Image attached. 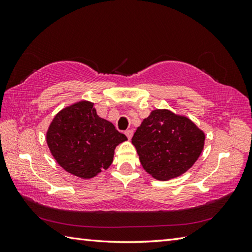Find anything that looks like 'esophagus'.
I'll list each match as a JSON object with an SVG mask.
<instances>
[{
	"label": "esophagus",
	"instance_id": "esophagus-1",
	"mask_svg": "<svg viewBox=\"0 0 252 252\" xmlns=\"http://www.w3.org/2000/svg\"><path fill=\"white\" fill-rule=\"evenodd\" d=\"M126 135L127 136V138H129V140H131L132 136H133V130H126Z\"/></svg>",
	"mask_w": 252,
	"mask_h": 252
}]
</instances>
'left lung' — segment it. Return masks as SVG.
<instances>
[{"label":"left lung","instance_id":"left-lung-1","mask_svg":"<svg viewBox=\"0 0 252 252\" xmlns=\"http://www.w3.org/2000/svg\"><path fill=\"white\" fill-rule=\"evenodd\" d=\"M132 144L146 172L167 181L195 163L202 152L205 134L186 117L157 109L137 127Z\"/></svg>","mask_w":252,"mask_h":252}]
</instances>
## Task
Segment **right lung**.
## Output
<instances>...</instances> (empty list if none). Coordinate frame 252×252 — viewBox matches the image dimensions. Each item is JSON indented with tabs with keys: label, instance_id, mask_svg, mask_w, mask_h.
<instances>
[{
	"label": "right lung",
	"instance_id": "right-lung-1",
	"mask_svg": "<svg viewBox=\"0 0 252 252\" xmlns=\"http://www.w3.org/2000/svg\"><path fill=\"white\" fill-rule=\"evenodd\" d=\"M126 140L85 100L57 114L46 134L47 145L58 164L82 179L93 178L108 168L116 147Z\"/></svg>",
	"mask_w": 252,
	"mask_h": 252
}]
</instances>
